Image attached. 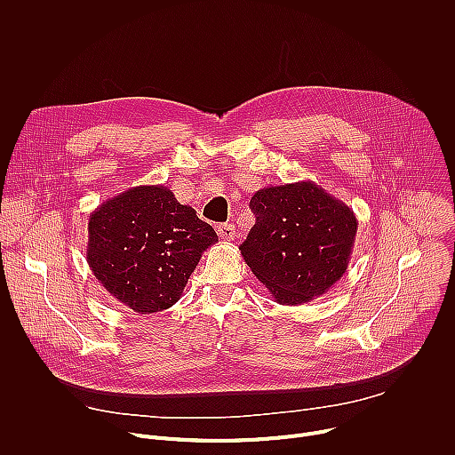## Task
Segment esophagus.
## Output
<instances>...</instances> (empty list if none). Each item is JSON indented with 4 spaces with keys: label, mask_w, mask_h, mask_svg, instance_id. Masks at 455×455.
Listing matches in <instances>:
<instances>
[{
    "label": "esophagus",
    "mask_w": 455,
    "mask_h": 455,
    "mask_svg": "<svg viewBox=\"0 0 455 455\" xmlns=\"http://www.w3.org/2000/svg\"><path fill=\"white\" fill-rule=\"evenodd\" d=\"M218 235L223 241H234L235 239V227L232 223H221L218 227Z\"/></svg>",
    "instance_id": "obj_1"
}]
</instances>
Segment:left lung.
Returning <instances> with one entry per match:
<instances>
[{"instance_id":"8db88e82","label":"left lung","mask_w":455,"mask_h":455,"mask_svg":"<svg viewBox=\"0 0 455 455\" xmlns=\"http://www.w3.org/2000/svg\"><path fill=\"white\" fill-rule=\"evenodd\" d=\"M250 209L255 225L239 250L279 304L309 302L346 274L358 220L320 185L265 187L253 194Z\"/></svg>"}]
</instances>
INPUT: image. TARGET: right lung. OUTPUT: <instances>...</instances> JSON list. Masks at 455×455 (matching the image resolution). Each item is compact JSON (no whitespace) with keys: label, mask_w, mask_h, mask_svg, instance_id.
I'll list each match as a JSON object with an SVG mask.
<instances>
[{"label":"right lung","mask_w":455,"mask_h":455,"mask_svg":"<svg viewBox=\"0 0 455 455\" xmlns=\"http://www.w3.org/2000/svg\"><path fill=\"white\" fill-rule=\"evenodd\" d=\"M214 228L164 185H139L90 214L86 261L127 311L149 315L176 304Z\"/></svg>","instance_id":"add662e5"}]
</instances>
